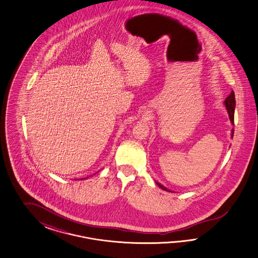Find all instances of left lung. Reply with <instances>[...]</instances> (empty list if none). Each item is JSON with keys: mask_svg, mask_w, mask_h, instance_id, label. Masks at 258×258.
I'll list each match as a JSON object with an SVG mask.
<instances>
[{"mask_svg": "<svg viewBox=\"0 0 258 258\" xmlns=\"http://www.w3.org/2000/svg\"><path fill=\"white\" fill-rule=\"evenodd\" d=\"M224 105H225L227 111H228V113H229V118H230L232 124L234 125V108H235V97H234V91H232L231 94L228 95V97H227L226 99H225V101H224ZM233 136H234V130H232V138H233ZM156 183L158 184V186L160 188H162L163 190L171 192V191H169L167 188L164 187V185H162L161 183H159V182H157V181Z\"/></svg>", "mask_w": 258, "mask_h": 258, "instance_id": "1", "label": "left lung"}]
</instances>
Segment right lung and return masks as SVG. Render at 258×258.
Instances as JSON below:
<instances>
[{"label":"right lung","instance_id":"1","mask_svg":"<svg viewBox=\"0 0 258 258\" xmlns=\"http://www.w3.org/2000/svg\"><path fill=\"white\" fill-rule=\"evenodd\" d=\"M87 178H88V177H87ZM84 179H85V178H84ZM84 179H81V180H84ZM79 180H80V179H79Z\"/></svg>","mask_w":258,"mask_h":258}]
</instances>
